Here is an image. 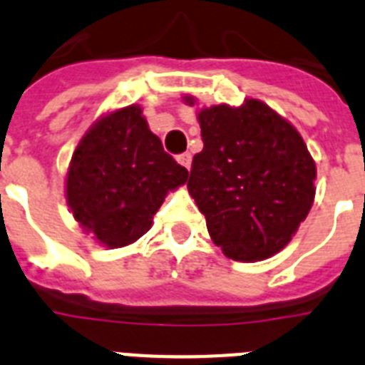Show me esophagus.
<instances>
[{
    "instance_id": "34e87169",
    "label": "esophagus",
    "mask_w": 365,
    "mask_h": 365,
    "mask_svg": "<svg viewBox=\"0 0 365 365\" xmlns=\"http://www.w3.org/2000/svg\"><path fill=\"white\" fill-rule=\"evenodd\" d=\"M176 160H178V163L183 165L185 169H191L192 158H191V154H189V152H183V154H180V156L176 158Z\"/></svg>"
}]
</instances>
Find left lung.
I'll use <instances>...</instances> for the list:
<instances>
[{
  "mask_svg": "<svg viewBox=\"0 0 365 365\" xmlns=\"http://www.w3.org/2000/svg\"><path fill=\"white\" fill-rule=\"evenodd\" d=\"M192 104V97H187ZM204 148L189 192L233 261H262L287 246L314 202L316 163L287 119L257 99L198 113Z\"/></svg>",
  "mask_w": 365,
  "mask_h": 365,
  "instance_id": "obj_1",
  "label": "left lung"
}]
</instances>
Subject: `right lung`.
Here are the masks:
<instances>
[{
  "mask_svg": "<svg viewBox=\"0 0 365 365\" xmlns=\"http://www.w3.org/2000/svg\"><path fill=\"white\" fill-rule=\"evenodd\" d=\"M138 104L95 123L73 152L66 198L75 220L108 248L145 235L167 192L187 182Z\"/></svg>",
  "mask_w": 365,
  "mask_h": 365,
  "instance_id": "add662e5",
  "label": "right lung"
}]
</instances>
